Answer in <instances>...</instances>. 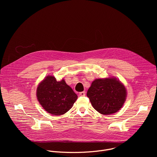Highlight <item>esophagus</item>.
<instances>
[{
	"mask_svg": "<svg viewBox=\"0 0 157 157\" xmlns=\"http://www.w3.org/2000/svg\"><path fill=\"white\" fill-rule=\"evenodd\" d=\"M86 95V93L84 91H82V92H81L79 93V96H84Z\"/></svg>",
	"mask_w": 157,
	"mask_h": 157,
	"instance_id": "34e87169",
	"label": "esophagus"
}]
</instances>
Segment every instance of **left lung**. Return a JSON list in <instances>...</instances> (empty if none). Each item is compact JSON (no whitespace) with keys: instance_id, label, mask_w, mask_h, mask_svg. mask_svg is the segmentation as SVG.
I'll return each instance as SVG.
<instances>
[{"instance_id":"8db88e82","label":"left lung","mask_w":157,"mask_h":157,"mask_svg":"<svg viewBox=\"0 0 157 157\" xmlns=\"http://www.w3.org/2000/svg\"><path fill=\"white\" fill-rule=\"evenodd\" d=\"M87 96L98 113L109 115L122 108L126 99L127 90L116 78L96 79L89 88Z\"/></svg>"}]
</instances>
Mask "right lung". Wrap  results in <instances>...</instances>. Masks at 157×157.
<instances>
[{"instance_id":"right-lung-1","label":"right lung","mask_w":157,"mask_h":157,"mask_svg":"<svg viewBox=\"0 0 157 157\" xmlns=\"http://www.w3.org/2000/svg\"><path fill=\"white\" fill-rule=\"evenodd\" d=\"M39 103L47 113L54 116L63 115L73 105L78 96L64 79L57 81L53 76H47L36 89Z\"/></svg>"}]
</instances>
